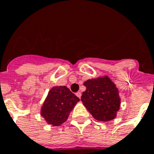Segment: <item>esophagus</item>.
Listing matches in <instances>:
<instances>
[{
  "instance_id": "esophagus-1",
  "label": "esophagus",
  "mask_w": 154,
  "mask_h": 154,
  "mask_svg": "<svg viewBox=\"0 0 154 154\" xmlns=\"http://www.w3.org/2000/svg\"><path fill=\"white\" fill-rule=\"evenodd\" d=\"M76 95H77V96L80 99V98L81 97V91H78V92L76 93Z\"/></svg>"
}]
</instances>
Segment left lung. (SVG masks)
I'll return each mask as SVG.
<instances>
[{"instance_id":"obj_1","label":"left lung","mask_w":154,"mask_h":154,"mask_svg":"<svg viewBox=\"0 0 154 154\" xmlns=\"http://www.w3.org/2000/svg\"><path fill=\"white\" fill-rule=\"evenodd\" d=\"M84 85L86 90L81 100L95 120L109 121L117 117L121 99L118 88L108 76L89 79Z\"/></svg>"}]
</instances>
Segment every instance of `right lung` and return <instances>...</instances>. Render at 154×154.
<instances>
[{"mask_svg": "<svg viewBox=\"0 0 154 154\" xmlns=\"http://www.w3.org/2000/svg\"><path fill=\"white\" fill-rule=\"evenodd\" d=\"M80 99L66 86H55L48 91L41 107V115L48 125L60 126L69 117Z\"/></svg>", "mask_w": 154, "mask_h": 154, "instance_id": "right-lung-1", "label": "right lung"}]
</instances>
